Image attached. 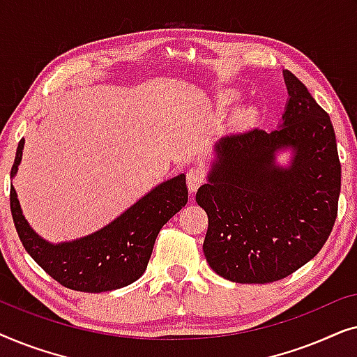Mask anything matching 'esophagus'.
Wrapping results in <instances>:
<instances>
[{
  "mask_svg": "<svg viewBox=\"0 0 357 357\" xmlns=\"http://www.w3.org/2000/svg\"><path fill=\"white\" fill-rule=\"evenodd\" d=\"M187 183L190 193L197 192L199 185L204 183V170L202 167H193L187 172Z\"/></svg>",
  "mask_w": 357,
  "mask_h": 357,
  "instance_id": "1",
  "label": "esophagus"
}]
</instances>
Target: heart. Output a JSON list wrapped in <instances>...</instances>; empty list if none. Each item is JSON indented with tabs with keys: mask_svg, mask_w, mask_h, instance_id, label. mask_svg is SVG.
Masks as SVG:
<instances>
[{
	"mask_svg": "<svg viewBox=\"0 0 357 357\" xmlns=\"http://www.w3.org/2000/svg\"><path fill=\"white\" fill-rule=\"evenodd\" d=\"M237 96L236 92H222L221 96H219V102H221V105H231L236 102Z\"/></svg>",
	"mask_w": 357,
	"mask_h": 357,
	"instance_id": "b5f03b06",
	"label": "heart"
}]
</instances>
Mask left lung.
<instances>
[{
	"instance_id": "1",
	"label": "left lung",
	"mask_w": 357,
	"mask_h": 357,
	"mask_svg": "<svg viewBox=\"0 0 357 357\" xmlns=\"http://www.w3.org/2000/svg\"><path fill=\"white\" fill-rule=\"evenodd\" d=\"M289 99L276 130H250L214 144L197 203L208 214L203 252L219 276L265 284L310 261L338 214L341 164L335 130L307 87L282 71ZM291 159L277 164L278 153Z\"/></svg>"
}]
</instances>
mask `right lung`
Segmentation results:
<instances>
[{"instance_id": "obj_1", "label": "right lung", "mask_w": 357, "mask_h": 357, "mask_svg": "<svg viewBox=\"0 0 357 357\" xmlns=\"http://www.w3.org/2000/svg\"><path fill=\"white\" fill-rule=\"evenodd\" d=\"M26 139L17 144L11 178L16 177ZM11 213L17 236L29 255L53 280L81 292H105L135 282L148 268L155 237L188 202L185 175L159 183L99 231L66 242H48L22 214L11 183Z\"/></svg>"}]
</instances>
